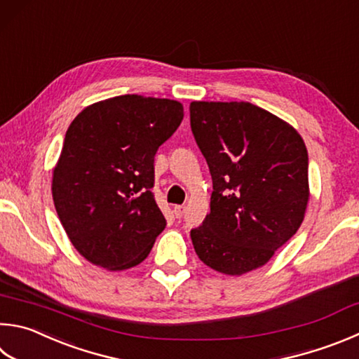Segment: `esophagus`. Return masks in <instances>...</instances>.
Returning <instances> with one entry per match:
<instances>
[{
    "label": "esophagus",
    "mask_w": 359,
    "mask_h": 359,
    "mask_svg": "<svg viewBox=\"0 0 359 359\" xmlns=\"http://www.w3.org/2000/svg\"><path fill=\"white\" fill-rule=\"evenodd\" d=\"M184 213H185V207L184 205H175L174 207L175 218H182V217H184Z\"/></svg>",
    "instance_id": "1"
}]
</instances>
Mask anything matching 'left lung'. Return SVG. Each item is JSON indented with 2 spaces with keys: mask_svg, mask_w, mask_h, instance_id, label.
<instances>
[{
  "mask_svg": "<svg viewBox=\"0 0 359 359\" xmlns=\"http://www.w3.org/2000/svg\"><path fill=\"white\" fill-rule=\"evenodd\" d=\"M190 122L213 182L210 213L190 233L194 251L215 271L245 275L269 262L303 223L304 141L250 102H191Z\"/></svg>",
  "mask_w": 359,
  "mask_h": 359,
  "instance_id": "obj_1",
  "label": "left lung"
}]
</instances>
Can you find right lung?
Here are the masks:
<instances>
[{"label": "right lung", "mask_w": 359, "mask_h": 359, "mask_svg": "<svg viewBox=\"0 0 359 359\" xmlns=\"http://www.w3.org/2000/svg\"><path fill=\"white\" fill-rule=\"evenodd\" d=\"M184 119L177 100L117 95L83 109L64 138L51 194L72 245L109 271L144 260L166 219L154 199V158Z\"/></svg>", "instance_id": "add662e5"}]
</instances>
